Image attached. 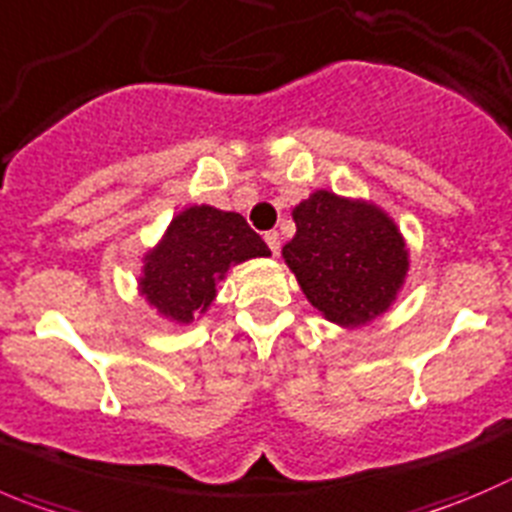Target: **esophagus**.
<instances>
[{
    "instance_id": "34e87169",
    "label": "esophagus",
    "mask_w": 512,
    "mask_h": 512,
    "mask_svg": "<svg viewBox=\"0 0 512 512\" xmlns=\"http://www.w3.org/2000/svg\"><path fill=\"white\" fill-rule=\"evenodd\" d=\"M264 241H266V246L271 248V253H274V256H279V251H281L279 231H266V233H264Z\"/></svg>"
}]
</instances>
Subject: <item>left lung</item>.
Here are the masks:
<instances>
[{"mask_svg":"<svg viewBox=\"0 0 512 512\" xmlns=\"http://www.w3.org/2000/svg\"><path fill=\"white\" fill-rule=\"evenodd\" d=\"M286 266L324 319L362 326L392 306L410 269L405 238L374 203L316 191L291 211Z\"/></svg>","mask_w":512,"mask_h":512,"instance_id":"8db88e82","label":"left lung"}]
</instances>
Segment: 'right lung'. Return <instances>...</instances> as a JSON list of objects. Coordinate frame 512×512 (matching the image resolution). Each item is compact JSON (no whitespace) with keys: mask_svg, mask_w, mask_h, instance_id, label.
<instances>
[{"mask_svg":"<svg viewBox=\"0 0 512 512\" xmlns=\"http://www.w3.org/2000/svg\"><path fill=\"white\" fill-rule=\"evenodd\" d=\"M271 256L264 238L241 213L191 206L170 221L153 251L145 253L140 294L160 316L191 324L216 299V284L231 266Z\"/></svg>","mask_w":512,"mask_h":512,"instance_id":"right-lung-1","label":"right lung"}]
</instances>
